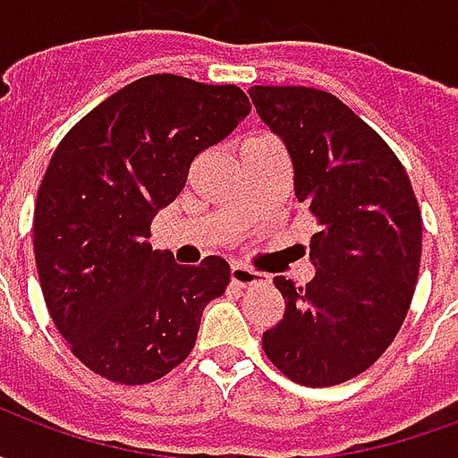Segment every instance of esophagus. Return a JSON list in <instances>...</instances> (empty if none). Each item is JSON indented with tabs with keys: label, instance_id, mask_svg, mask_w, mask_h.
<instances>
[{
	"label": "esophagus",
	"instance_id": "1",
	"mask_svg": "<svg viewBox=\"0 0 458 458\" xmlns=\"http://www.w3.org/2000/svg\"><path fill=\"white\" fill-rule=\"evenodd\" d=\"M230 279H233V284H238V287H255V284L267 282V275L255 272V269L245 267V265H233V267H230Z\"/></svg>",
	"mask_w": 458,
	"mask_h": 458
}]
</instances>
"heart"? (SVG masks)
Here are the masks:
<instances>
[{
    "label": "heart",
    "instance_id": "b5f03b06",
    "mask_svg": "<svg viewBox=\"0 0 458 458\" xmlns=\"http://www.w3.org/2000/svg\"><path fill=\"white\" fill-rule=\"evenodd\" d=\"M267 140H272V137H265V134H259V137H252L250 141H267ZM250 141H245V144H250Z\"/></svg>",
    "mask_w": 458,
    "mask_h": 458
}]
</instances>
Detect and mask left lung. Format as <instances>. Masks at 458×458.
I'll use <instances>...</instances> for the list:
<instances>
[{
    "label": "left lung",
    "instance_id": "1",
    "mask_svg": "<svg viewBox=\"0 0 458 458\" xmlns=\"http://www.w3.org/2000/svg\"><path fill=\"white\" fill-rule=\"evenodd\" d=\"M269 130L287 144L294 193L317 218L307 287L275 277L284 317L262 348L289 380L331 387L387 351L412 304L422 213L407 171L377 131L336 95L304 85L250 88Z\"/></svg>",
    "mask_w": 458,
    "mask_h": 458
}]
</instances>
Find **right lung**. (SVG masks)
Here are the masks:
<instances>
[{
	"instance_id": "add662e5",
	"label": "right lung",
	"mask_w": 458,
	"mask_h": 458,
	"mask_svg": "<svg viewBox=\"0 0 458 458\" xmlns=\"http://www.w3.org/2000/svg\"><path fill=\"white\" fill-rule=\"evenodd\" d=\"M238 85L140 78L65 134L38 186L34 255L46 307L73 355L120 385L183 363L200 314L230 282L223 258L183 267L151 250V220L200 151L248 117Z\"/></svg>"
}]
</instances>
